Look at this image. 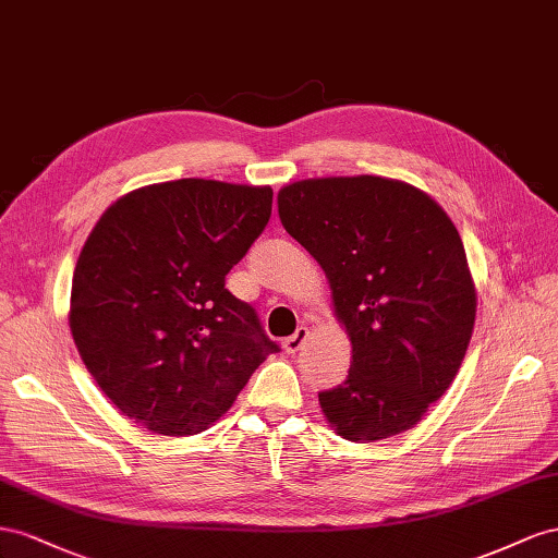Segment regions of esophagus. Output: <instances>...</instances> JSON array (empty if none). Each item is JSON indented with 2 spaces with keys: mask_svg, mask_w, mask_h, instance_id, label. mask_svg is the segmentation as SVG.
<instances>
[{
  "mask_svg": "<svg viewBox=\"0 0 558 558\" xmlns=\"http://www.w3.org/2000/svg\"><path fill=\"white\" fill-rule=\"evenodd\" d=\"M308 333H311V331H308V327H299V329L292 333V337H288V339L282 341V348L288 350V353H296V350H301V345L306 343Z\"/></svg>",
  "mask_w": 558,
  "mask_h": 558,
  "instance_id": "1",
  "label": "esophagus"
}]
</instances>
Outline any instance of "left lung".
I'll use <instances>...</instances> for the list:
<instances>
[{
	"label": "left lung",
	"mask_w": 558,
	"mask_h": 558,
	"mask_svg": "<svg viewBox=\"0 0 558 558\" xmlns=\"http://www.w3.org/2000/svg\"><path fill=\"white\" fill-rule=\"evenodd\" d=\"M278 215L323 266L353 343L348 378L317 392L329 425L360 444L411 429L472 339L476 294L453 221L416 186L374 174L294 182Z\"/></svg>",
	"instance_id": "obj_1"
}]
</instances>
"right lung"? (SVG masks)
Masks as SVG:
<instances>
[{
	"instance_id": "add662e5",
	"label": "right lung",
	"mask_w": 558,
	"mask_h": 558,
	"mask_svg": "<svg viewBox=\"0 0 558 558\" xmlns=\"http://www.w3.org/2000/svg\"><path fill=\"white\" fill-rule=\"evenodd\" d=\"M270 186L174 180L100 217L72 278L70 329L123 416L158 435L210 427L280 345L227 288L270 219Z\"/></svg>"
}]
</instances>
